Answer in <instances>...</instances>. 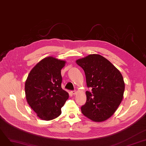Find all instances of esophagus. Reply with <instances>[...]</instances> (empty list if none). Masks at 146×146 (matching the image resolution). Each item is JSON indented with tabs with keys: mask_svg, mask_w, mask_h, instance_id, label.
Listing matches in <instances>:
<instances>
[{
	"mask_svg": "<svg viewBox=\"0 0 146 146\" xmlns=\"http://www.w3.org/2000/svg\"><path fill=\"white\" fill-rule=\"evenodd\" d=\"M71 93H72V94L74 95V94H76V90L72 91H71Z\"/></svg>",
	"mask_w": 146,
	"mask_h": 146,
	"instance_id": "34e87169",
	"label": "esophagus"
}]
</instances>
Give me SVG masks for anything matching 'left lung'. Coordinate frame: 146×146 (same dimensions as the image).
<instances>
[{"instance_id":"obj_1","label":"left lung","mask_w":146,"mask_h":146,"mask_svg":"<svg viewBox=\"0 0 146 146\" xmlns=\"http://www.w3.org/2000/svg\"><path fill=\"white\" fill-rule=\"evenodd\" d=\"M76 64L84 70L86 82L92 93L86 91L87 101L81 107L82 114L96 122L110 118L123 98L125 85L122 74L107 59L91 54L78 59Z\"/></svg>"}]
</instances>
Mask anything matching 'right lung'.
Instances as JSON below:
<instances>
[{
	"label": "right lung",
	"instance_id": "add662e5",
	"mask_svg": "<svg viewBox=\"0 0 146 146\" xmlns=\"http://www.w3.org/2000/svg\"><path fill=\"white\" fill-rule=\"evenodd\" d=\"M66 61L52 56L42 59L31 70L25 82L27 102L37 116L51 120L61 114L68 94L61 88V70Z\"/></svg>",
	"mask_w": 146,
	"mask_h": 146
}]
</instances>
